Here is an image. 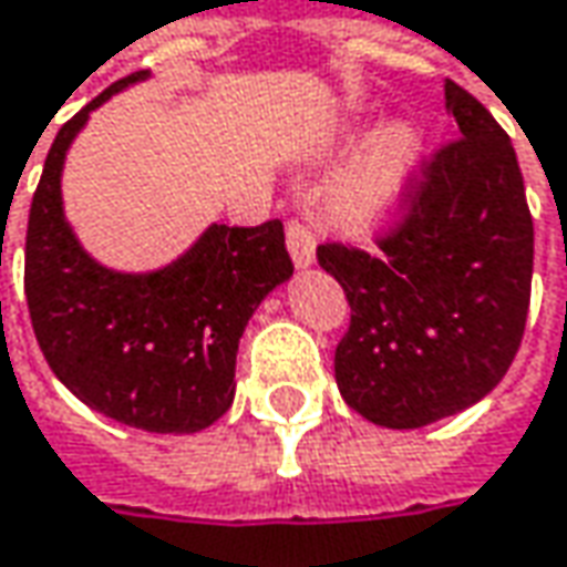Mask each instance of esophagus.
<instances>
[{"label": "esophagus", "mask_w": 567, "mask_h": 567, "mask_svg": "<svg viewBox=\"0 0 567 567\" xmlns=\"http://www.w3.org/2000/svg\"><path fill=\"white\" fill-rule=\"evenodd\" d=\"M287 249L293 255L296 268H312L316 265V233L302 220L287 224Z\"/></svg>", "instance_id": "esophagus-1"}]
</instances>
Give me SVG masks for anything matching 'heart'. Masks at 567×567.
<instances>
[{
  "label": "heart",
  "mask_w": 567,
  "mask_h": 567,
  "mask_svg": "<svg viewBox=\"0 0 567 567\" xmlns=\"http://www.w3.org/2000/svg\"><path fill=\"white\" fill-rule=\"evenodd\" d=\"M423 157V138L410 122L375 128L357 154L340 166L328 188V205L340 224L372 229L388 224L403 205L410 176Z\"/></svg>",
  "instance_id": "obj_1"
}]
</instances>
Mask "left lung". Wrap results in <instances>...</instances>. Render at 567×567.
Listing matches in <instances>:
<instances>
[{"instance_id": "obj_1", "label": "left lung", "mask_w": 567, "mask_h": 567, "mask_svg": "<svg viewBox=\"0 0 567 567\" xmlns=\"http://www.w3.org/2000/svg\"><path fill=\"white\" fill-rule=\"evenodd\" d=\"M445 106L461 142L423 166L379 255L318 246L350 302L334 353L340 398L384 429H423L483 401L530 309L534 220L512 138L454 81Z\"/></svg>"}]
</instances>
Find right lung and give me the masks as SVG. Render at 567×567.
<instances>
[{"mask_svg": "<svg viewBox=\"0 0 567 567\" xmlns=\"http://www.w3.org/2000/svg\"><path fill=\"white\" fill-rule=\"evenodd\" d=\"M147 78H122L59 128L28 217L24 293L37 343L78 401L132 429L188 435L229 410L239 338L293 261L280 220L210 224L176 261L138 274L78 243L62 207L65 154L97 106Z\"/></svg>", "mask_w": 567, "mask_h": 567, "instance_id": "obj_1", "label": "right lung"}]
</instances>
